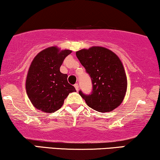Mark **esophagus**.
I'll use <instances>...</instances> for the list:
<instances>
[{
  "label": "esophagus",
  "mask_w": 160,
  "mask_h": 160,
  "mask_svg": "<svg viewBox=\"0 0 160 160\" xmlns=\"http://www.w3.org/2000/svg\"><path fill=\"white\" fill-rule=\"evenodd\" d=\"M74 87H75L76 91H78V89H79V86H78V84H75V85H74Z\"/></svg>",
  "instance_id": "obj_1"
}]
</instances>
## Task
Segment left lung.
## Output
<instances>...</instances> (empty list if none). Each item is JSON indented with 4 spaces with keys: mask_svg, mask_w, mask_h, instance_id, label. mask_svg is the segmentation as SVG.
Masks as SVG:
<instances>
[{
    "mask_svg": "<svg viewBox=\"0 0 160 160\" xmlns=\"http://www.w3.org/2000/svg\"><path fill=\"white\" fill-rule=\"evenodd\" d=\"M81 64L90 76L92 91L79 95L87 106L99 112H110L123 101L128 81L123 65L112 51L101 47H92L76 52Z\"/></svg>",
    "mask_w": 160,
    "mask_h": 160,
    "instance_id": "1",
    "label": "left lung"
}]
</instances>
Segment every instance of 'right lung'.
<instances>
[{"instance_id": "obj_1", "label": "right lung", "mask_w": 160, "mask_h": 160, "mask_svg": "<svg viewBox=\"0 0 160 160\" xmlns=\"http://www.w3.org/2000/svg\"><path fill=\"white\" fill-rule=\"evenodd\" d=\"M71 50L49 47L39 52L32 61L26 79V92L35 108L53 113L62 106L69 93L76 89L68 82L67 74L60 68Z\"/></svg>"}]
</instances>
